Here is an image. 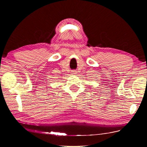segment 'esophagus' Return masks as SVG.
<instances>
[{
  "instance_id": "obj_1",
  "label": "esophagus",
  "mask_w": 147,
  "mask_h": 147,
  "mask_svg": "<svg viewBox=\"0 0 147 147\" xmlns=\"http://www.w3.org/2000/svg\"><path fill=\"white\" fill-rule=\"evenodd\" d=\"M76 73H77V71L76 70H73V71H72V72H71L72 74H76Z\"/></svg>"
}]
</instances>
